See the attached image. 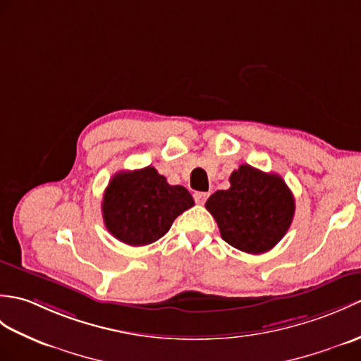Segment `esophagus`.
<instances>
[{"label": "esophagus", "instance_id": "1", "mask_svg": "<svg viewBox=\"0 0 361 361\" xmlns=\"http://www.w3.org/2000/svg\"><path fill=\"white\" fill-rule=\"evenodd\" d=\"M207 197H209L207 192H195V194H194V198H195L198 204H203L204 201L207 200Z\"/></svg>", "mask_w": 361, "mask_h": 361}]
</instances>
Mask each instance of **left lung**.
<instances>
[{"mask_svg": "<svg viewBox=\"0 0 361 361\" xmlns=\"http://www.w3.org/2000/svg\"><path fill=\"white\" fill-rule=\"evenodd\" d=\"M231 188L206 201L221 238L247 254H263L279 243L294 219L295 200L276 173L241 164L231 173Z\"/></svg>", "mask_w": 361, "mask_h": 361, "instance_id": "8db88e82", "label": "left lung"}]
</instances>
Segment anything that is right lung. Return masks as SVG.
Listing matches in <instances>:
<instances>
[{"mask_svg":"<svg viewBox=\"0 0 361 361\" xmlns=\"http://www.w3.org/2000/svg\"><path fill=\"white\" fill-rule=\"evenodd\" d=\"M194 206L183 186H171L155 167L118 172L103 197V220L112 235L129 246L160 240L180 214Z\"/></svg>","mask_w":361,"mask_h":361,"instance_id":"1","label":"right lung"}]
</instances>
